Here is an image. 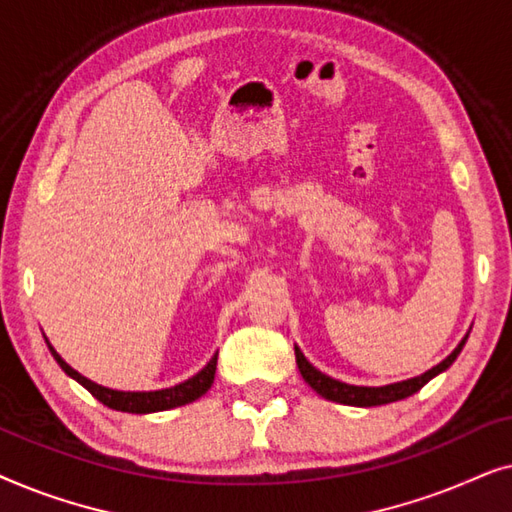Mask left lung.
Returning <instances> with one entry per match:
<instances>
[{
	"label": "left lung",
	"mask_w": 512,
	"mask_h": 512,
	"mask_svg": "<svg viewBox=\"0 0 512 512\" xmlns=\"http://www.w3.org/2000/svg\"><path fill=\"white\" fill-rule=\"evenodd\" d=\"M466 340H468V333L461 338V342L454 347V352L447 356V359L440 361L438 366H433L431 370H426V373L410 377V380H403V382L384 384V387H356V384L333 380V377H328L326 373H321V370L314 368L312 363L305 359V354L300 352V347H293V349H296V363H298L300 375H303V380L310 384L319 396L342 405H354V408H373V405H387V403L401 401V398L417 394L426 382L433 380V377L440 373H445V370L452 366L454 359L461 354V349H464Z\"/></svg>",
	"instance_id": "left-lung-1"
}]
</instances>
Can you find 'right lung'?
<instances>
[{
    "label": "right lung",
    "instance_id": "1",
    "mask_svg": "<svg viewBox=\"0 0 512 512\" xmlns=\"http://www.w3.org/2000/svg\"><path fill=\"white\" fill-rule=\"evenodd\" d=\"M46 345H48V349H51L53 359L58 361V366L65 370V373L72 377V380L79 382L81 387H86L90 394L97 398V401L104 403L111 410L132 412V415H149V412L172 410V408H179V405L198 401L202 394H207V391L212 389L214 373H216V356H219V352H216L212 359H209L207 366L200 370V373L188 377L186 382L174 384V387L158 389V391H118V389L102 387V384H97L93 380H88V377H83L79 370H74L65 359H62L58 352H55L51 342L46 340Z\"/></svg>",
    "mask_w": 512,
    "mask_h": 512
}]
</instances>
